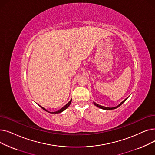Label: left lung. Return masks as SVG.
<instances>
[{"mask_svg":"<svg viewBox=\"0 0 155 155\" xmlns=\"http://www.w3.org/2000/svg\"><path fill=\"white\" fill-rule=\"evenodd\" d=\"M126 99H125V100H124L123 102H122L119 105H118L117 106H116V107H104V106H102V105H99V104H96V103H95V102H94V104H95V105H96L97 107H98L99 108H101V109H104V110H112V109H116V108H117V107H119L120 105H122L126 101Z\"/></svg>","mask_w":155,"mask_h":155,"instance_id":"left-lung-1","label":"left lung"}]
</instances>
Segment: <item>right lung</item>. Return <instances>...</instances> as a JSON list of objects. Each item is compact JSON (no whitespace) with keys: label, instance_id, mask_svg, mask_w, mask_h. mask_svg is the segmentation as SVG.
<instances>
[{"label":"right lung","instance_id":"right-lung-1","mask_svg":"<svg viewBox=\"0 0 155 155\" xmlns=\"http://www.w3.org/2000/svg\"><path fill=\"white\" fill-rule=\"evenodd\" d=\"M71 100L68 103V104H67L66 105H64V106L63 107H62L61 109H60L59 110H58V111H56V112H50V113H52V114H57V113H60V112H63V110H64L65 109H67L68 107H69V105H70V104H71ZM39 106H40V105H39ZM41 107L43 110H46V111H47L45 108H43V107H41V106H40ZM47 112H48V111H47Z\"/></svg>","mask_w":155,"mask_h":155}]
</instances>
